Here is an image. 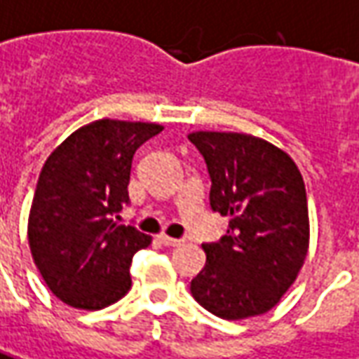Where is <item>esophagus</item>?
Here are the masks:
<instances>
[{
	"mask_svg": "<svg viewBox=\"0 0 359 359\" xmlns=\"http://www.w3.org/2000/svg\"><path fill=\"white\" fill-rule=\"evenodd\" d=\"M159 240H161V243H165V245H170V248H179V245H182V243H184L182 240L170 238V236H167V233H161Z\"/></svg>",
	"mask_w": 359,
	"mask_h": 359,
	"instance_id": "obj_1",
	"label": "esophagus"
}]
</instances>
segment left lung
<instances>
[{"label":"left lung","mask_w":359,"mask_h":359,"mask_svg":"<svg viewBox=\"0 0 359 359\" xmlns=\"http://www.w3.org/2000/svg\"><path fill=\"white\" fill-rule=\"evenodd\" d=\"M208 165L210 206L230 216L228 233L206 243L190 292L212 314L243 320L271 311L301 273L311 240L306 189L291 155L250 133L192 131Z\"/></svg>","instance_id":"obj_1"}]
</instances>
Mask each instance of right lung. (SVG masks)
<instances>
[{
  "mask_svg": "<svg viewBox=\"0 0 359 359\" xmlns=\"http://www.w3.org/2000/svg\"><path fill=\"white\" fill-rule=\"evenodd\" d=\"M159 131L151 121L96 119L46 157L27 238L43 281L68 306L100 311L129 291L131 259L151 236L114 216L129 200L133 153Z\"/></svg>",
  "mask_w": 359,
  "mask_h": 359,
  "instance_id": "add662e5",
  "label": "right lung"
}]
</instances>
